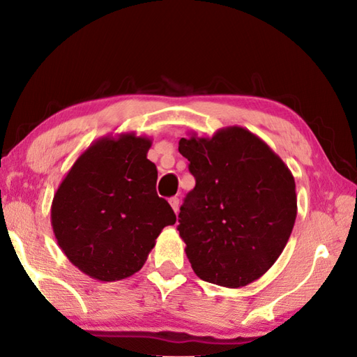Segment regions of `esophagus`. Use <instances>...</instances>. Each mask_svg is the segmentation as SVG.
<instances>
[{
  "mask_svg": "<svg viewBox=\"0 0 357 357\" xmlns=\"http://www.w3.org/2000/svg\"><path fill=\"white\" fill-rule=\"evenodd\" d=\"M170 206L174 211V213H178V211H179V198H176V197L170 198Z\"/></svg>",
  "mask_w": 357,
  "mask_h": 357,
  "instance_id": "esophagus-1",
  "label": "esophagus"
}]
</instances>
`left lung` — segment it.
<instances>
[{"instance_id": "left-lung-1", "label": "left lung", "mask_w": 357, "mask_h": 357, "mask_svg": "<svg viewBox=\"0 0 357 357\" xmlns=\"http://www.w3.org/2000/svg\"><path fill=\"white\" fill-rule=\"evenodd\" d=\"M197 185L179 212V235L201 280L243 288L282 255L297 216L296 181L254 132L226 127L179 141Z\"/></svg>"}]
</instances>
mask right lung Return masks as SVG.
Masks as SVG:
<instances>
[{"instance_id":"add662e5","label":"right lung","mask_w":357,"mask_h":357,"mask_svg":"<svg viewBox=\"0 0 357 357\" xmlns=\"http://www.w3.org/2000/svg\"><path fill=\"white\" fill-rule=\"evenodd\" d=\"M150 146V137L135 132L97 139L54 195L55 240L68 260L96 280H123L141 271L162 229L176 222L156 193Z\"/></svg>"}]
</instances>
